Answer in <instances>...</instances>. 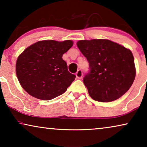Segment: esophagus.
Returning <instances> with one entry per match:
<instances>
[{
  "label": "esophagus",
  "mask_w": 147,
  "mask_h": 147,
  "mask_svg": "<svg viewBox=\"0 0 147 147\" xmlns=\"http://www.w3.org/2000/svg\"><path fill=\"white\" fill-rule=\"evenodd\" d=\"M76 78H77L78 79H82V76H83V73H82V70L81 69L78 70V71L76 72Z\"/></svg>",
  "instance_id": "1"
}]
</instances>
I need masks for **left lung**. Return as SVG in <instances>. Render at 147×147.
Masks as SVG:
<instances>
[{"instance_id":"8db88e82","label":"left lung","mask_w":147,"mask_h":147,"mask_svg":"<svg viewBox=\"0 0 147 147\" xmlns=\"http://www.w3.org/2000/svg\"><path fill=\"white\" fill-rule=\"evenodd\" d=\"M77 46L89 62L83 81L92 99L112 102L129 90L136 76L130 49L108 39L80 40Z\"/></svg>"}]
</instances>
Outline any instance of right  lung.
I'll return each instance as SVG.
<instances>
[{
	"instance_id": "obj_1",
	"label": "right lung",
	"mask_w": 147,
	"mask_h": 147,
	"mask_svg": "<svg viewBox=\"0 0 147 147\" xmlns=\"http://www.w3.org/2000/svg\"><path fill=\"white\" fill-rule=\"evenodd\" d=\"M73 44L71 40H44L26 48L16 62V74L22 88L42 100L63 94L76 78L62 59Z\"/></svg>"
}]
</instances>
